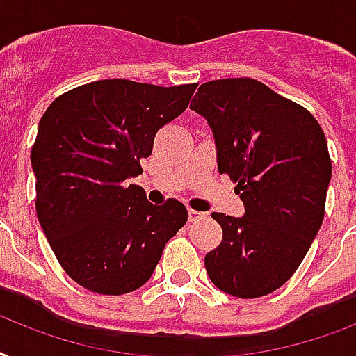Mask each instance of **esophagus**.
<instances>
[{"instance_id": "esophagus-1", "label": "esophagus", "mask_w": 356, "mask_h": 356, "mask_svg": "<svg viewBox=\"0 0 356 356\" xmlns=\"http://www.w3.org/2000/svg\"><path fill=\"white\" fill-rule=\"evenodd\" d=\"M187 217H189V222H193V221H198V219L202 217V213L197 211V209H189V211H187Z\"/></svg>"}]
</instances>
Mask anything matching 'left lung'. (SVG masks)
<instances>
[{"label":"left lung","mask_w":356,"mask_h":356,"mask_svg":"<svg viewBox=\"0 0 356 356\" xmlns=\"http://www.w3.org/2000/svg\"><path fill=\"white\" fill-rule=\"evenodd\" d=\"M191 109L213 129L219 172L245 206L239 219L211 213L222 241L204 258L209 280L241 299L267 296L290 280L323 222L332 172L323 129L252 78L202 83Z\"/></svg>","instance_id":"8db88e82"}]
</instances>
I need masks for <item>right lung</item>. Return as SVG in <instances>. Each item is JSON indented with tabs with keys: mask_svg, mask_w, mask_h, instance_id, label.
<instances>
[{
	"mask_svg": "<svg viewBox=\"0 0 356 356\" xmlns=\"http://www.w3.org/2000/svg\"><path fill=\"white\" fill-rule=\"evenodd\" d=\"M195 89L102 79L55 98L40 118L35 208L55 258L79 286L102 296L137 290L186 225L184 204L154 206L128 178L143 172L158 129L186 111Z\"/></svg>",
	"mask_w": 356,
	"mask_h": 356,
	"instance_id": "right-lung-1",
	"label": "right lung"
}]
</instances>
